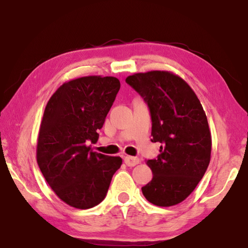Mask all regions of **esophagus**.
<instances>
[{"label":"esophagus","mask_w":248,"mask_h":248,"mask_svg":"<svg viewBox=\"0 0 248 248\" xmlns=\"http://www.w3.org/2000/svg\"><path fill=\"white\" fill-rule=\"evenodd\" d=\"M124 163L128 167H134L140 163V159L138 157H132V156H125L124 157Z\"/></svg>","instance_id":"1"}]
</instances>
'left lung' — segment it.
<instances>
[{
	"instance_id": "obj_1",
	"label": "left lung",
	"mask_w": 248,
	"mask_h": 248,
	"mask_svg": "<svg viewBox=\"0 0 248 248\" xmlns=\"http://www.w3.org/2000/svg\"><path fill=\"white\" fill-rule=\"evenodd\" d=\"M143 97L152 118V142L160 154L148 159L153 179L142 187L156 206L183 202L204 177L210 161L211 134L196 94L186 81L169 71L134 74L125 79Z\"/></svg>"
}]
</instances>
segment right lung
Wrapping results in <instances>:
<instances>
[{"label": "right lung", "instance_id": "add662e5", "mask_svg": "<svg viewBox=\"0 0 248 248\" xmlns=\"http://www.w3.org/2000/svg\"><path fill=\"white\" fill-rule=\"evenodd\" d=\"M115 77L89 76L65 82L49 98L38 137L37 161L43 177L60 199L88 209L105 199L120 157L93 152L117 93Z\"/></svg>", "mask_w": 248, "mask_h": 248}]
</instances>
